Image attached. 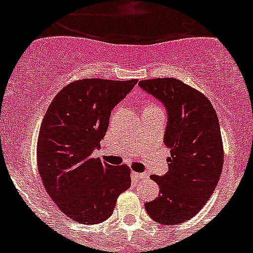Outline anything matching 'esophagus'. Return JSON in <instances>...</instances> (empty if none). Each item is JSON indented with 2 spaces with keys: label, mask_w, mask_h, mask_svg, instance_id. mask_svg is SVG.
Returning <instances> with one entry per match:
<instances>
[{
  "label": "esophagus",
  "mask_w": 253,
  "mask_h": 253,
  "mask_svg": "<svg viewBox=\"0 0 253 253\" xmlns=\"http://www.w3.org/2000/svg\"><path fill=\"white\" fill-rule=\"evenodd\" d=\"M133 177L137 178V180H146V178H148V175L144 172H133Z\"/></svg>",
  "instance_id": "esophagus-1"
}]
</instances>
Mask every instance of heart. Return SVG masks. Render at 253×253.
<instances>
[{"label":"heart","mask_w":253,"mask_h":253,"mask_svg":"<svg viewBox=\"0 0 253 253\" xmlns=\"http://www.w3.org/2000/svg\"><path fill=\"white\" fill-rule=\"evenodd\" d=\"M151 106H152V105H151Z\"/></svg>","instance_id":"1"}]
</instances>
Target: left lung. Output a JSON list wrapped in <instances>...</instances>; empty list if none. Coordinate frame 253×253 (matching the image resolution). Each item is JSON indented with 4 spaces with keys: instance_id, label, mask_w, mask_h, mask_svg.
Here are the masks:
<instances>
[{
    "instance_id": "1",
    "label": "left lung",
    "mask_w": 253,
    "mask_h": 253,
    "mask_svg": "<svg viewBox=\"0 0 253 253\" xmlns=\"http://www.w3.org/2000/svg\"><path fill=\"white\" fill-rule=\"evenodd\" d=\"M167 110L165 144L171 151L169 172L152 175L160 195L146 203L153 220L166 225L184 223L209 200L223 169V142L216 111L207 96L176 78L139 81Z\"/></svg>"
}]
</instances>
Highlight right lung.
<instances>
[{"instance_id":"right-lung-1","label":"right lung","mask_w":253,"mask_h":253,"mask_svg":"<svg viewBox=\"0 0 253 253\" xmlns=\"http://www.w3.org/2000/svg\"><path fill=\"white\" fill-rule=\"evenodd\" d=\"M138 80H78L49 105L37 146L38 169L60 211L80 224L110 218L116 200L130 187V169L93 157L109 126L111 110Z\"/></svg>"}]
</instances>
